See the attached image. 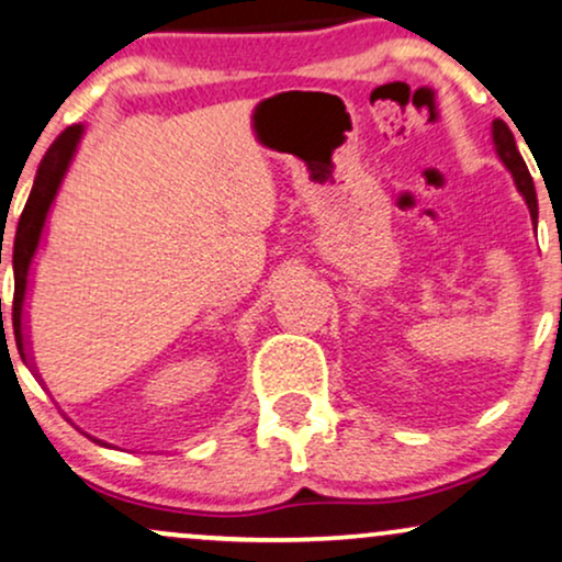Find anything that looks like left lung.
I'll use <instances>...</instances> for the list:
<instances>
[{
  "label": "left lung",
  "mask_w": 562,
  "mask_h": 562,
  "mask_svg": "<svg viewBox=\"0 0 562 562\" xmlns=\"http://www.w3.org/2000/svg\"><path fill=\"white\" fill-rule=\"evenodd\" d=\"M492 138H494V149H497L499 160H503L505 168L513 173V181H516L520 196H524L526 204H529L531 221H533V226H537V217H539L537 191H533L531 173H529V168H526L524 157H520V151L516 147V138H513V131L507 128L505 121H494L492 123Z\"/></svg>",
  "instance_id": "obj_1"
}]
</instances>
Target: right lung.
I'll list each match as a JSON object with an SVG mask.
<instances>
[{
	"label": "right lung",
	"mask_w": 562,
	"mask_h": 562,
	"mask_svg": "<svg viewBox=\"0 0 562 562\" xmlns=\"http://www.w3.org/2000/svg\"><path fill=\"white\" fill-rule=\"evenodd\" d=\"M83 136V125H70L65 128L55 144H52L49 151L44 155L42 165L36 170V181H33V189L29 194V202H25L23 215L18 221L15 231V249H12V270H15V296H12V328H15V345L23 362H31V349H29V334H25L23 323V307H25V294H29V276H31V262L38 252V244H42V234L46 226V215H49L52 202H55L59 183H63L65 173H68L72 155H76L78 142ZM36 373V368H33ZM38 375V373H36ZM42 381V379H38ZM99 441V439H94ZM104 445V441H99ZM108 447V445H104Z\"/></svg>",
	"instance_id": "1"
}]
</instances>
